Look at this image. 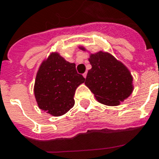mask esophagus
<instances>
[{
	"instance_id": "1",
	"label": "esophagus",
	"mask_w": 159,
	"mask_h": 159,
	"mask_svg": "<svg viewBox=\"0 0 159 159\" xmlns=\"http://www.w3.org/2000/svg\"><path fill=\"white\" fill-rule=\"evenodd\" d=\"M83 76L84 78H86V76H87V72H84V73L83 74Z\"/></svg>"
}]
</instances>
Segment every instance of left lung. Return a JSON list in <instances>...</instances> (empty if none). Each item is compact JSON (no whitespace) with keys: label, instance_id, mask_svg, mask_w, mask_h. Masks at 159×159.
Returning <instances> with one entry per match:
<instances>
[{"label":"left lung","instance_id":"obj_1","mask_svg":"<svg viewBox=\"0 0 159 159\" xmlns=\"http://www.w3.org/2000/svg\"><path fill=\"white\" fill-rule=\"evenodd\" d=\"M84 50V48H81ZM92 68L88 71L85 85L98 101L106 105H119L133 91V78L129 70L108 53L90 55Z\"/></svg>","mask_w":159,"mask_h":159}]
</instances>
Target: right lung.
<instances>
[{"label": "right lung", "mask_w": 159, "mask_h": 159, "mask_svg": "<svg viewBox=\"0 0 159 159\" xmlns=\"http://www.w3.org/2000/svg\"><path fill=\"white\" fill-rule=\"evenodd\" d=\"M84 80L75 64L52 54L42 63L35 79L34 92L39 108L54 116L65 114L74 106L76 89Z\"/></svg>", "instance_id": "right-lung-1"}]
</instances>
